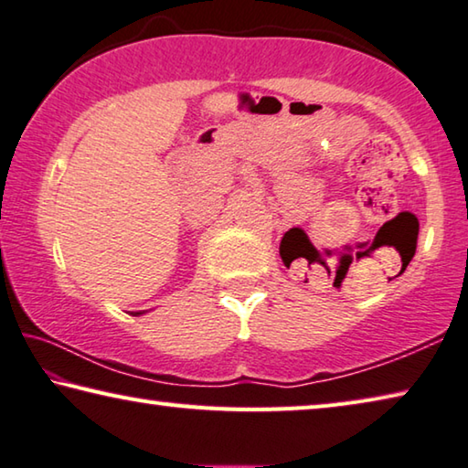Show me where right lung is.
I'll list each match as a JSON object with an SVG mask.
<instances>
[{
    "label": "right lung",
    "instance_id": "add662e5",
    "mask_svg": "<svg viewBox=\"0 0 468 468\" xmlns=\"http://www.w3.org/2000/svg\"><path fill=\"white\" fill-rule=\"evenodd\" d=\"M136 315H141V313H136Z\"/></svg>",
    "mask_w": 468,
    "mask_h": 468
}]
</instances>
